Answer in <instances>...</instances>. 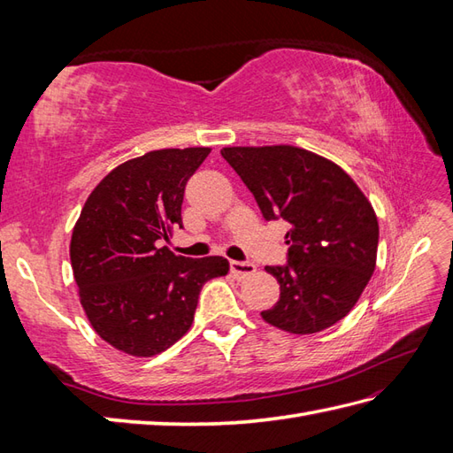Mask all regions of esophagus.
Segmentation results:
<instances>
[{"instance_id": "34e87169", "label": "esophagus", "mask_w": 453, "mask_h": 453, "mask_svg": "<svg viewBox=\"0 0 453 453\" xmlns=\"http://www.w3.org/2000/svg\"><path fill=\"white\" fill-rule=\"evenodd\" d=\"M229 268H232V273L239 278H247V276L255 274V271H257V266L249 261H232L229 263Z\"/></svg>"}]
</instances>
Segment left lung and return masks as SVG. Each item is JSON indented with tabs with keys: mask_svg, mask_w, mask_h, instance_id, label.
Segmentation results:
<instances>
[{
	"mask_svg": "<svg viewBox=\"0 0 453 453\" xmlns=\"http://www.w3.org/2000/svg\"><path fill=\"white\" fill-rule=\"evenodd\" d=\"M221 156L265 219L290 224L288 265L265 268L280 284V300L263 319L292 334L341 321L375 271L380 226L370 200L336 163L302 148L237 146Z\"/></svg>",
	"mask_w": 453,
	"mask_h": 453,
	"instance_id": "obj_1",
	"label": "left lung"
}]
</instances>
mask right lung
I'll use <instances>...</instances> for the list:
<instances>
[{
    "label": "right lung",
    "mask_w": 453,
    "mask_h": 453,
    "mask_svg": "<svg viewBox=\"0 0 453 453\" xmlns=\"http://www.w3.org/2000/svg\"><path fill=\"white\" fill-rule=\"evenodd\" d=\"M210 148L156 150L112 169L75 221L70 258L91 326L114 349L148 358L185 334L202 286L226 276L224 257L187 258L169 251L182 227L187 180Z\"/></svg>",
    "instance_id": "obj_1"
}]
</instances>
